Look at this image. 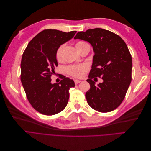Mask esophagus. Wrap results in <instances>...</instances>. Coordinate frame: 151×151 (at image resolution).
Wrapping results in <instances>:
<instances>
[{
  "label": "esophagus",
  "instance_id": "esophagus-1",
  "mask_svg": "<svg viewBox=\"0 0 151 151\" xmlns=\"http://www.w3.org/2000/svg\"><path fill=\"white\" fill-rule=\"evenodd\" d=\"M80 82H81V81H79V80H77V79H75L74 80V83H75L76 85L78 84V83H80Z\"/></svg>",
  "mask_w": 151,
  "mask_h": 151
}]
</instances>
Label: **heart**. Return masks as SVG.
Instances as JSON below:
<instances>
[{"instance_id": "b5f03b06", "label": "heart", "mask_w": 151, "mask_h": 151, "mask_svg": "<svg viewBox=\"0 0 151 151\" xmlns=\"http://www.w3.org/2000/svg\"><path fill=\"white\" fill-rule=\"evenodd\" d=\"M87 44V43H85L84 42L78 41L76 44V47L78 51L80 52L82 48ZM64 48V45L62 44L57 48L55 53V56L57 60H60L61 59ZM88 66L86 65L85 64H73V65H70L67 66L66 68V72L69 75L74 77L81 78L83 76L85 73L88 70Z\"/></svg>"}]
</instances>
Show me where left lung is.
<instances>
[{
	"label": "left lung",
	"mask_w": 151,
	"mask_h": 151,
	"mask_svg": "<svg viewBox=\"0 0 151 151\" xmlns=\"http://www.w3.org/2000/svg\"><path fill=\"white\" fill-rule=\"evenodd\" d=\"M88 42L95 55L87 81L90 85L85 97L89 106L100 112L116 109L123 101L132 81V59L119 35L101 28L78 32L74 37ZM96 77L104 82L97 86Z\"/></svg>",
	"instance_id": "left-lung-1"
}]
</instances>
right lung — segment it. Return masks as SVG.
<instances>
[{
  "instance_id": "add662e5",
  "label": "right lung",
  "mask_w": 151,
  "mask_h": 151,
  "mask_svg": "<svg viewBox=\"0 0 151 151\" xmlns=\"http://www.w3.org/2000/svg\"><path fill=\"white\" fill-rule=\"evenodd\" d=\"M76 32L44 29L29 42L23 54L21 81L29 102L42 114L53 116L61 112L68 104L69 90L75 86L74 82L61 75V81L52 84L51 77L58 66L57 48Z\"/></svg>"
}]
</instances>
